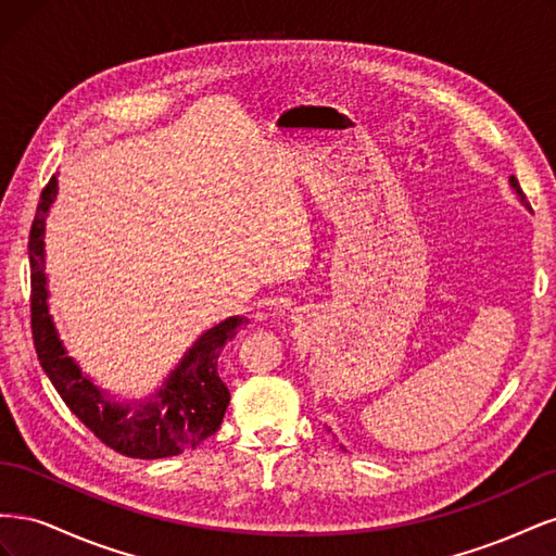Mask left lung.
I'll use <instances>...</instances> for the list:
<instances>
[{"mask_svg": "<svg viewBox=\"0 0 556 556\" xmlns=\"http://www.w3.org/2000/svg\"><path fill=\"white\" fill-rule=\"evenodd\" d=\"M510 188L517 192V197H519V201H521V204H525V206H529V201H527V194L525 192H521V188H519V182H517V178L515 176H510Z\"/></svg>", "mask_w": 556, "mask_h": 556, "instance_id": "obj_1", "label": "left lung"}]
</instances>
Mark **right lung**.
I'll use <instances>...</instances> for the list:
<instances>
[{"label":"right lung","mask_w":556,"mask_h":556,"mask_svg":"<svg viewBox=\"0 0 556 556\" xmlns=\"http://www.w3.org/2000/svg\"><path fill=\"white\" fill-rule=\"evenodd\" d=\"M55 194L58 176L50 178L41 192L27 245L31 266V339L41 368L80 422L104 445L125 457L162 459L194 450L223 425L229 390L217 374V357L248 319L233 315L201 333L155 396L148 401L111 399L88 376H83L78 364L66 355L53 317L48 313L43 231Z\"/></svg>","instance_id":"right-lung-1"}]
</instances>
